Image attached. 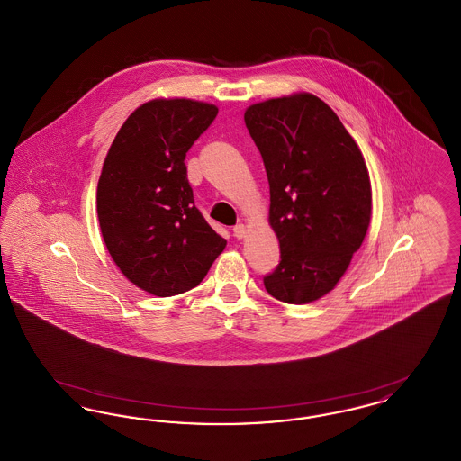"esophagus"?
Here are the masks:
<instances>
[{
	"label": "esophagus",
	"mask_w": 461,
	"mask_h": 461,
	"mask_svg": "<svg viewBox=\"0 0 461 461\" xmlns=\"http://www.w3.org/2000/svg\"><path fill=\"white\" fill-rule=\"evenodd\" d=\"M233 235H235L237 239H243V237L247 235V226H245V224H237V226L233 228Z\"/></svg>",
	"instance_id": "esophagus-1"
}]
</instances>
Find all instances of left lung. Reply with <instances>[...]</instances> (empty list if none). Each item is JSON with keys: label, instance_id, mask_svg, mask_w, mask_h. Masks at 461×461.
Instances as JSON below:
<instances>
[{"label": "left lung", "instance_id": "8db88e82", "mask_svg": "<svg viewBox=\"0 0 461 461\" xmlns=\"http://www.w3.org/2000/svg\"><path fill=\"white\" fill-rule=\"evenodd\" d=\"M245 126L263 155L269 226L280 264L266 290L286 304H309L333 290L372 220L366 162L337 113L311 93L250 105Z\"/></svg>", "mask_w": 461, "mask_h": 461}]
</instances>
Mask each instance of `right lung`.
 <instances>
[{"label":"right lung","instance_id":"right-lung-1","mask_svg":"<svg viewBox=\"0 0 461 461\" xmlns=\"http://www.w3.org/2000/svg\"><path fill=\"white\" fill-rule=\"evenodd\" d=\"M218 115L212 104L155 98L115 134L96 188L102 237L121 273L171 297L197 286L226 247L202 218L185 157Z\"/></svg>","mask_w":461,"mask_h":461}]
</instances>
